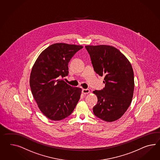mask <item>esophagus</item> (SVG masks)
<instances>
[{"label": "esophagus", "mask_w": 160, "mask_h": 160, "mask_svg": "<svg viewBox=\"0 0 160 160\" xmlns=\"http://www.w3.org/2000/svg\"><path fill=\"white\" fill-rule=\"evenodd\" d=\"M82 92L84 94H87L90 93V90L89 89H82Z\"/></svg>", "instance_id": "1"}]
</instances>
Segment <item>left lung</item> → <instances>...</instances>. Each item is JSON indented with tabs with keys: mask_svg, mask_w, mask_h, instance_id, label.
Listing matches in <instances>:
<instances>
[{
	"mask_svg": "<svg viewBox=\"0 0 160 160\" xmlns=\"http://www.w3.org/2000/svg\"><path fill=\"white\" fill-rule=\"evenodd\" d=\"M85 47L94 71L104 77V88L93 91L98 98L93 112L103 121H117L125 113L132 100L134 87L132 66L116 48L105 45Z\"/></svg>",
	"mask_w": 160,
	"mask_h": 160,
	"instance_id": "1",
	"label": "left lung"
}]
</instances>
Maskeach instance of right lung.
Wrapping results in <instances>:
<instances>
[{
	"mask_svg": "<svg viewBox=\"0 0 160 160\" xmlns=\"http://www.w3.org/2000/svg\"><path fill=\"white\" fill-rule=\"evenodd\" d=\"M82 45L56 43L41 53L30 78L31 90L40 111L52 121H60L73 112L82 89L73 87L61 78L69 74L68 64Z\"/></svg>",
	"mask_w": 160,
	"mask_h": 160,
	"instance_id": "add662e5",
	"label": "right lung"
}]
</instances>
